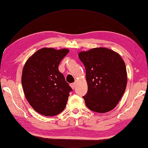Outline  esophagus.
<instances>
[{"label": "esophagus", "instance_id": "34e87169", "mask_svg": "<svg viewBox=\"0 0 148 148\" xmlns=\"http://www.w3.org/2000/svg\"><path fill=\"white\" fill-rule=\"evenodd\" d=\"M70 86L73 89H74V88H75V83H71L70 84Z\"/></svg>", "mask_w": 148, "mask_h": 148}]
</instances>
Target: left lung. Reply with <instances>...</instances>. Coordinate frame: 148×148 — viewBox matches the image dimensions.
Segmentation results:
<instances>
[{
  "label": "left lung",
  "instance_id": "obj_1",
  "mask_svg": "<svg viewBox=\"0 0 148 148\" xmlns=\"http://www.w3.org/2000/svg\"><path fill=\"white\" fill-rule=\"evenodd\" d=\"M86 69L88 92L83 97L92 111L105 113L117 106L127 84L125 63L120 56L106 48H95L79 54Z\"/></svg>",
  "mask_w": 148,
  "mask_h": 148
}]
</instances>
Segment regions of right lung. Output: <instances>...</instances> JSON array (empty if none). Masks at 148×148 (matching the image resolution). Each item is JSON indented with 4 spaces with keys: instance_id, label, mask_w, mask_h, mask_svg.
<instances>
[{
    "instance_id": "obj_1",
    "label": "right lung",
    "mask_w": 148,
    "mask_h": 148,
    "mask_svg": "<svg viewBox=\"0 0 148 148\" xmlns=\"http://www.w3.org/2000/svg\"><path fill=\"white\" fill-rule=\"evenodd\" d=\"M68 53L67 49L45 48L38 50L25 63L22 75L23 92L38 113L54 116L65 108L73 89L58 66Z\"/></svg>"
}]
</instances>
